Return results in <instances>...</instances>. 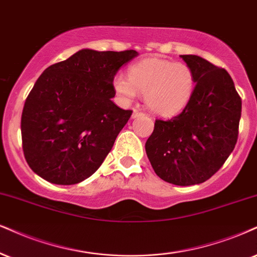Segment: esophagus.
<instances>
[{"label": "esophagus", "mask_w": 257, "mask_h": 257, "mask_svg": "<svg viewBox=\"0 0 257 257\" xmlns=\"http://www.w3.org/2000/svg\"><path fill=\"white\" fill-rule=\"evenodd\" d=\"M142 115H144L143 113L142 112H139V110H137V109H134V112H132V118H138V116H142Z\"/></svg>", "instance_id": "1"}]
</instances>
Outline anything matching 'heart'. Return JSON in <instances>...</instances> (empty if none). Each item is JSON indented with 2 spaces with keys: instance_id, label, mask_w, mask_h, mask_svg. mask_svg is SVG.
<instances>
[{
  "instance_id": "1",
  "label": "heart",
  "mask_w": 257,
  "mask_h": 257,
  "mask_svg": "<svg viewBox=\"0 0 257 257\" xmlns=\"http://www.w3.org/2000/svg\"><path fill=\"white\" fill-rule=\"evenodd\" d=\"M194 71L185 63L150 57L135 63L127 76L114 77L113 88L119 99L127 103L144 94V102L151 112L163 118L181 113L195 91Z\"/></svg>"
}]
</instances>
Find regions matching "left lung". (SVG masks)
Returning a JSON list of instances; mask_svg holds the SVG:
<instances>
[{
    "mask_svg": "<svg viewBox=\"0 0 257 257\" xmlns=\"http://www.w3.org/2000/svg\"><path fill=\"white\" fill-rule=\"evenodd\" d=\"M180 57L194 71V95L181 114L156 120L145 151L161 179L192 186L216 174L235 149L242 100L226 70L199 56Z\"/></svg>",
    "mask_w": 257,
    "mask_h": 257,
    "instance_id": "8db88e82",
    "label": "left lung"
}]
</instances>
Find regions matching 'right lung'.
<instances>
[{
    "label": "right lung",
    "instance_id": "obj_1",
    "mask_svg": "<svg viewBox=\"0 0 257 257\" xmlns=\"http://www.w3.org/2000/svg\"><path fill=\"white\" fill-rule=\"evenodd\" d=\"M137 56L83 49L40 75L21 116L24 155L37 175L75 185L99 169L132 114L112 101L114 76Z\"/></svg>",
    "mask_w": 257,
    "mask_h": 257
}]
</instances>
